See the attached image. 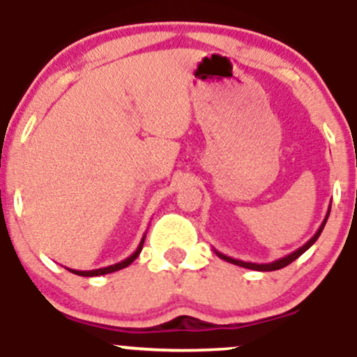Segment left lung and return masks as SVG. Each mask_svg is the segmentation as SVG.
Here are the masks:
<instances>
[{"label": "left lung", "instance_id": "1", "mask_svg": "<svg viewBox=\"0 0 357 357\" xmlns=\"http://www.w3.org/2000/svg\"><path fill=\"white\" fill-rule=\"evenodd\" d=\"M329 213H331V206H329V210H327L326 218H324L322 225H321V227H319V230L315 231V235H314L312 238H310L309 241H307L305 245H302V247H301V248H297L296 252H292V253H289V255H285V257L278 258V260H275V261H270V264H252V261L236 260V258H231V257H228V255H223V253L216 252V250H215V253H216V255H218L220 258H223L225 261H230V264H233V265H238V267H243V268L258 270V272H272V270L284 268V267H287V265H289V264H292V261L296 260V258L301 257L302 253L307 252V250H309V248L312 247V245L315 243V241H317V238H319V236H321V233H322V230H324V227H326V221H327V218H329Z\"/></svg>", "mask_w": 357, "mask_h": 357}]
</instances>
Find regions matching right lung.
<instances>
[{"label": "right lung", "mask_w": 357, "mask_h": 357, "mask_svg": "<svg viewBox=\"0 0 357 357\" xmlns=\"http://www.w3.org/2000/svg\"><path fill=\"white\" fill-rule=\"evenodd\" d=\"M144 238H146V235L142 236L141 243H139V247L136 248V252H134L130 257H127L126 260L119 261V264L109 265V267H104V268H96V270H73V268H68V270H70L72 273H75V275H80V277H97V275H105V273L117 272V270L126 268L127 265H130L134 260H136V258L139 257V253H141V250H142V243H144Z\"/></svg>", "instance_id": "right-lung-1"}]
</instances>
